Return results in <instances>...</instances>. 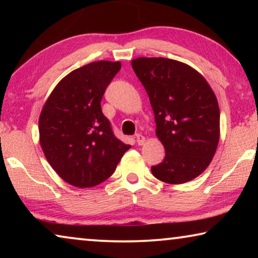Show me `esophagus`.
<instances>
[{"instance_id": "1", "label": "esophagus", "mask_w": 258, "mask_h": 258, "mask_svg": "<svg viewBox=\"0 0 258 258\" xmlns=\"http://www.w3.org/2000/svg\"><path fill=\"white\" fill-rule=\"evenodd\" d=\"M136 141H137V144L139 146H143L144 143H146V137H144L143 135H141V134H137L136 135Z\"/></svg>"}]
</instances>
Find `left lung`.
<instances>
[{
	"instance_id": "obj_1",
	"label": "left lung",
	"mask_w": 258,
	"mask_h": 258,
	"mask_svg": "<svg viewBox=\"0 0 258 258\" xmlns=\"http://www.w3.org/2000/svg\"><path fill=\"white\" fill-rule=\"evenodd\" d=\"M156 122V136L165 157L151 167L168 184H182L208 168L220 141V108L207 80L185 63L164 57L132 61Z\"/></svg>"
}]
</instances>
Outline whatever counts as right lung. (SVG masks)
<instances>
[{
    "label": "right lung",
    "instance_id": "1",
    "mask_svg": "<svg viewBox=\"0 0 258 258\" xmlns=\"http://www.w3.org/2000/svg\"><path fill=\"white\" fill-rule=\"evenodd\" d=\"M121 62L98 61L59 81L38 118L40 144L63 181L91 188L110 177L129 144L116 139L101 109L105 88Z\"/></svg>",
    "mask_w": 258,
    "mask_h": 258
}]
</instances>
